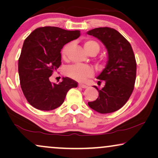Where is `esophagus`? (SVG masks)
I'll return each mask as SVG.
<instances>
[{
	"instance_id": "34e87169",
	"label": "esophagus",
	"mask_w": 158,
	"mask_h": 158,
	"mask_svg": "<svg viewBox=\"0 0 158 158\" xmlns=\"http://www.w3.org/2000/svg\"><path fill=\"white\" fill-rule=\"evenodd\" d=\"M78 86H79L80 88H88L87 85H83V84H79Z\"/></svg>"
}]
</instances>
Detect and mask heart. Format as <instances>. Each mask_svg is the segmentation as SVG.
<instances>
[{"label":"heart","mask_w":158,"mask_h":158,"mask_svg":"<svg viewBox=\"0 0 158 158\" xmlns=\"http://www.w3.org/2000/svg\"><path fill=\"white\" fill-rule=\"evenodd\" d=\"M84 49L87 53L96 55L100 51V45L96 41L93 40H88L84 42ZM71 47L70 43L64 45L61 51L62 57L65 59L68 52ZM65 73L68 77L79 82H83L88 77L94 75V70L89 66L82 65V64H75L68 66L65 70Z\"/></svg>","instance_id":"1"}]
</instances>
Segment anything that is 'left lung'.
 <instances>
[{
	"mask_svg": "<svg viewBox=\"0 0 158 158\" xmlns=\"http://www.w3.org/2000/svg\"><path fill=\"white\" fill-rule=\"evenodd\" d=\"M87 34L102 42L109 57L106 66L97 77L105 85L101 90L94 86L98 97L88 104L100 114L112 113L120 109L133 92L137 73L135 54L130 43L112 28H96Z\"/></svg>",
	"mask_w": 158,
	"mask_h": 158,
	"instance_id": "left-lung-1",
	"label": "left lung"
}]
</instances>
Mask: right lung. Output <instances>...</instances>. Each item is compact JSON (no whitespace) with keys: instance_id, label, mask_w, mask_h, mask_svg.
I'll return each mask as SVG.
<instances>
[{"instance_id":"1","label":"right lung","mask_w":158,"mask_h":158,"mask_svg":"<svg viewBox=\"0 0 158 158\" xmlns=\"http://www.w3.org/2000/svg\"><path fill=\"white\" fill-rule=\"evenodd\" d=\"M80 35L78 30L44 27L34 30L24 40L19 59V75L23 94L33 107L42 111L57 109L68 90L77 88V82L70 77H62L58 84L52 83L49 78L61 64L60 52L64 45Z\"/></svg>"}]
</instances>
